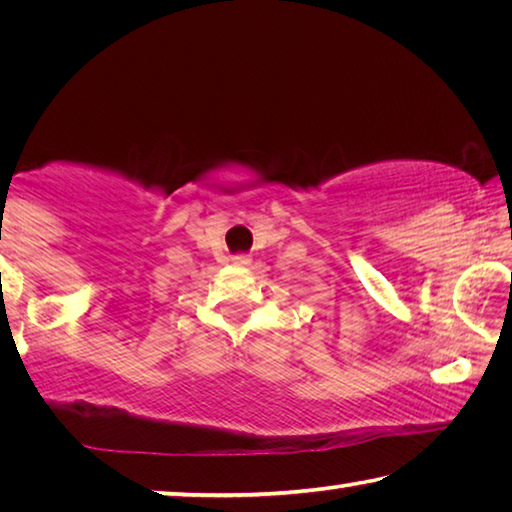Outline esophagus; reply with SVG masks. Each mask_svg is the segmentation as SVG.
<instances>
[{
	"mask_svg": "<svg viewBox=\"0 0 512 512\" xmlns=\"http://www.w3.org/2000/svg\"><path fill=\"white\" fill-rule=\"evenodd\" d=\"M232 264H235V266H248L250 264V255H244V253L232 255Z\"/></svg>",
	"mask_w": 512,
	"mask_h": 512,
	"instance_id": "34e87169",
	"label": "esophagus"
}]
</instances>
